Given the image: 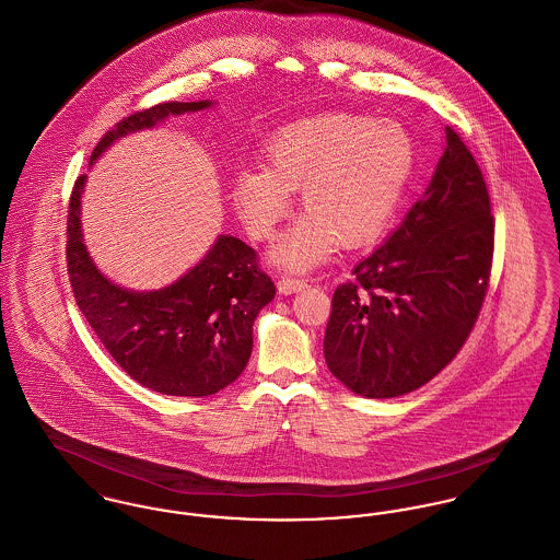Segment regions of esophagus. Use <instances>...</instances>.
I'll use <instances>...</instances> for the list:
<instances>
[{"label": "esophagus", "instance_id": "34e87169", "mask_svg": "<svg viewBox=\"0 0 560 560\" xmlns=\"http://www.w3.org/2000/svg\"><path fill=\"white\" fill-rule=\"evenodd\" d=\"M277 288H279V292L281 294H296V292H301L306 288V283L302 281V279H296V277H288V275H283V277H279V281H277Z\"/></svg>", "mask_w": 560, "mask_h": 560}]
</instances>
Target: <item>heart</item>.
<instances>
[{"mask_svg":"<svg viewBox=\"0 0 560 560\" xmlns=\"http://www.w3.org/2000/svg\"><path fill=\"white\" fill-rule=\"evenodd\" d=\"M266 168L232 178V202L247 232L268 241L301 189L306 215L272 249L281 266L306 270L337 245L375 241L396 213L416 164V144L396 121L328 113L277 131L261 149Z\"/></svg>","mask_w":560,"mask_h":560,"instance_id":"heart-1","label":"heart"}]
</instances>
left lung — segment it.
<instances>
[{"label": "left lung", "instance_id": "left-lung-1", "mask_svg": "<svg viewBox=\"0 0 560 560\" xmlns=\"http://www.w3.org/2000/svg\"><path fill=\"white\" fill-rule=\"evenodd\" d=\"M447 147L424 196L332 296L324 337L330 373L366 398L429 384L463 349L490 283L494 217L463 138Z\"/></svg>", "mask_w": 560, "mask_h": 560}]
</instances>
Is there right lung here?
I'll return each instance as SVG.
<instances>
[{
    "label": "right lung",
    "mask_w": 560,
    "mask_h": 560,
    "mask_svg": "<svg viewBox=\"0 0 560 560\" xmlns=\"http://www.w3.org/2000/svg\"><path fill=\"white\" fill-rule=\"evenodd\" d=\"M207 106L209 100L162 102L136 110L102 136L91 162L129 131ZM83 185L85 174L70 196L66 261L74 301L100 343L131 380L160 394L209 396L236 382L252 355L254 322L277 294L256 249L221 234L205 259L173 285L158 292L121 290L93 266L83 245Z\"/></svg>",
    "instance_id": "1"
}]
</instances>
